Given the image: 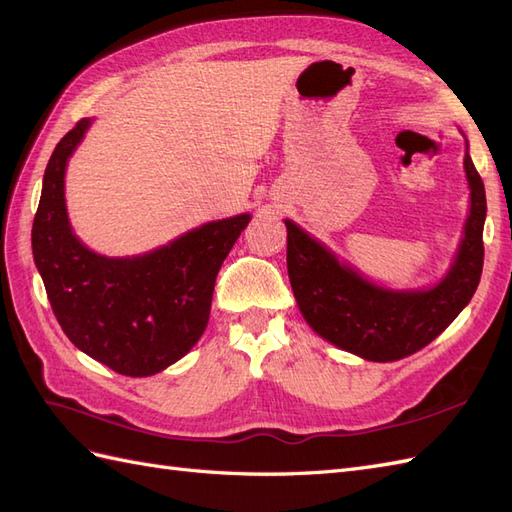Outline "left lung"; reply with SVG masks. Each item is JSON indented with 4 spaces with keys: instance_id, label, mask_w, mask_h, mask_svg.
I'll use <instances>...</instances> for the list:
<instances>
[{
    "instance_id": "left-lung-1",
    "label": "left lung",
    "mask_w": 512,
    "mask_h": 512,
    "mask_svg": "<svg viewBox=\"0 0 512 512\" xmlns=\"http://www.w3.org/2000/svg\"><path fill=\"white\" fill-rule=\"evenodd\" d=\"M470 215L453 269L425 292H391L363 280L286 220L288 277L303 318L327 342L369 361H397L425 348L451 324L476 292L483 273L485 185L468 151Z\"/></svg>"
}]
</instances>
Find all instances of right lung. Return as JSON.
I'll return each instance as SVG.
<instances>
[{
	"label": "right lung",
	"mask_w": 512,
	"mask_h": 512,
	"mask_svg": "<svg viewBox=\"0 0 512 512\" xmlns=\"http://www.w3.org/2000/svg\"><path fill=\"white\" fill-rule=\"evenodd\" d=\"M81 119L46 164L32 228L36 267L70 342L123 376H151L179 361L203 335L215 277L250 215L190 230L160 250L104 258L72 235L64 200L66 162L81 143Z\"/></svg>",
	"instance_id": "add662e5"
}]
</instances>
